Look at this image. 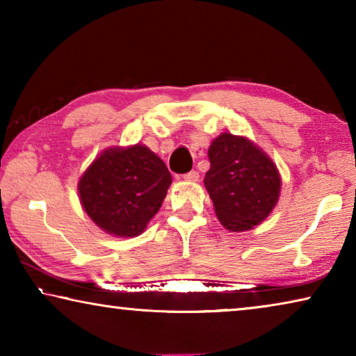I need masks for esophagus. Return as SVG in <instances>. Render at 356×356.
I'll use <instances>...</instances> for the list:
<instances>
[{"label":"esophagus","mask_w":356,"mask_h":356,"mask_svg":"<svg viewBox=\"0 0 356 356\" xmlns=\"http://www.w3.org/2000/svg\"><path fill=\"white\" fill-rule=\"evenodd\" d=\"M185 180H190V182H196L200 179V172L198 171H190L187 174H184Z\"/></svg>","instance_id":"esophagus-1"}]
</instances>
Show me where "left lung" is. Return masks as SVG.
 <instances>
[{"label":"left lung","instance_id":"obj_1","mask_svg":"<svg viewBox=\"0 0 356 356\" xmlns=\"http://www.w3.org/2000/svg\"><path fill=\"white\" fill-rule=\"evenodd\" d=\"M208 156L204 187L222 225L245 232L261 224L277 204L281 187L272 160L252 142L229 132L212 142Z\"/></svg>","mask_w":356,"mask_h":356}]
</instances>
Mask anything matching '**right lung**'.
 <instances>
[{
  "label": "right lung",
  "instance_id": "obj_1",
  "mask_svg": "<svg viewBox=\"0 0 356 356\" xmlns=\"http://www.w3.org/2000/svg\"><path fill=\"white\" fill-rule=\"evenodd\" d=\"M171 172L144 145L104 152L79 179V198L100 229L137 236L161 208Z\"/></svg>",
  "mask_w": 356,
  "mask_h": 356
}]
</instances>
